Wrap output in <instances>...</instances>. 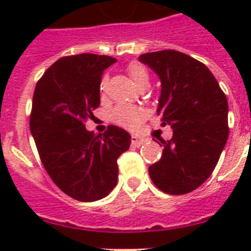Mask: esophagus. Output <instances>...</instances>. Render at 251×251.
<instances>
[{"label": "esophagus", "mask_w": 251, "mask_h": 251, "mask_svg": "<svg viewBox=\"0 0 251 251\" xmlns=\"http://www.w3.org/2000/svg\"><path fill=\"white\" fill-rule=\"evenodd\" d=\"M146 142L145 138L139 137V135H131V145L135 146V147H139Z\"/></svg>", "instance_id": "esophagus-1"}]
</instances>
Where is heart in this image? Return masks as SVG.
<instances>
[{
  "label": "heart",
  "instance_id": "1",
  "mask_svg": "<svg viewBox=\"0 0 251 251\" xmlns=\"http://www.w3.org/2000/svg\"><path fill=\"white\" fill-rule=\"evenodd\" d=\"M127 72H129L131 79L135 82V84L141 83L143 80H149V74H147V70L143 65L133 62L127 66ZM105 87L106 78H102L101 82H100L101 92H104ZM109 117L116 125L121 126L126 130H130V131H135L141 127L143 121L146 120V110L141 106L131 105V104H120L112 109Z\"/></svg>",
  "mask_w": 251,
  "mask_h": 251
}]
</instances>
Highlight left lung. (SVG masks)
Masks as SVG:
<instances>
[{
    "instance_id": "1",
    "label": "left lung",
    "mask_w": 251,
    "mask_h": 251,
    "mask_svg": "<svg viewBox=\"0 0 251 251\" xmlns=\"http://www.w3.org/2000/svg\"><path fill=\"white\" fill-rule=\"evenodd\" d=\"M139 61L161 82L157 114L173 129L160 160L149 168L161 191L190 193L214 172L228 139V101L206 65L173 49L145 53Z\"/></svg>"
}]
</instances>
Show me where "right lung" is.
I'll use <instances>...</instances> for the list:
<instances>
[{"label": "right lung", "instance_id": "add662e5", "mask_svg": "<svg viewBox=\"0 0 251 251\" xmlns=\"http://www.w3.org/2000/svg\"><path fill=\"white\" fill-rule=\"evenodd\" d=\"M109 56L82 53L62 57L35 87L29 130L39 156L53 182L80 202L104 198L117 185V159L131 137L109 125L102 135L86 129L100 105V82L116 62Z\"/></svg>", "mask_w": 251, "mask_h": 251}]
</instances>
